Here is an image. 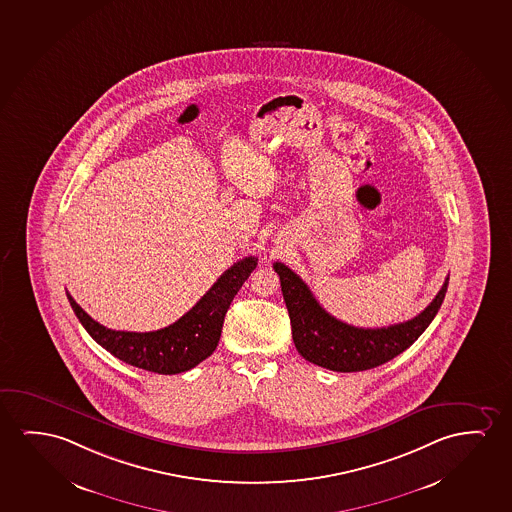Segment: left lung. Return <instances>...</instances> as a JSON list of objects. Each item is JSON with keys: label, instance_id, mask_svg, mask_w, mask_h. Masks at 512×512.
<instances>
[{"label": "left lung", "instance_id": "1", "mask_svg": "<svg viewBox=\"0 0 512 512\" xmlns=\"http://www.w3.org/2000/svg\"><path fill=\"white\" fill-rule=\"evenodd\" d=\"M274 268L281 277L282 296L288 307L296 351L310 363L333 372L368 370L404 353L437 316L449 284V277H446L432 303L405 323L356 328L330 316L291 268L282 263H274Z\"/></svg>", "mask_w": 512, "mask_h": 512}]
</instances>
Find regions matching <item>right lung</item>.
Masks as SVG:
<instances>
[{"instance_id":"1","label":"right lung","mask_w":512,"mask_h":512,"mask_svg":"<svg viewBox=\"0 0 512 512\" xmlns=\"http://www.w3.org/2000/svg\"><path fill=\"white\" fill-rule=\"evenodd\" d=\"M258 258L249 256L228 268L216 284L179 321L156 332H117L96 323L66 291L75 316L103 349L116 358L154 374H180L195 368L216 351L224 316Z\"/></svg>"}]
</instances>
